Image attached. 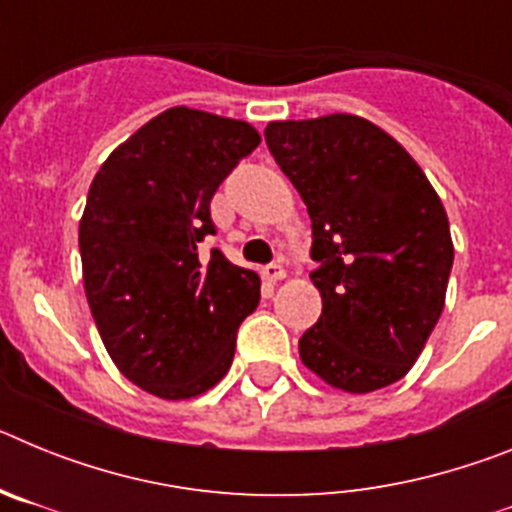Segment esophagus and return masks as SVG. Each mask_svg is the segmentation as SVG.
Masks as SVG:
<instances>
[{"mask_svg": "<svg viewBox=\"0 0 512 512\" xmlns=\"http://www.w3.org/2000/svg\"><path fill=\"white\" fill-rule=\"evenodd\" d=\"M264 277L269 279V282H282V279L287 277V271H284L282 264H269L264 269Z\"/></svg>", "mask_w": 512, "mask_h": 512, "instance_id": "34e87169", "label": "esophagus"}]
</instances>
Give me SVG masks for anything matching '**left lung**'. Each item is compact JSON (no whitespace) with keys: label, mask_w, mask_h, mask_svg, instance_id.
<instances>
[{"label":"left lung","mask_w":512,"mask_h":512,"mask_svg":"<svg viewBox=\"0 0 512 512\" xmlns=\"http://www.w3.org/2000/svg\"><path fill=\"white\" fill-rule=\"evenodd\" d=\"M312 220L320 320L300 359L351 395L410 372L446 302L449 217L415 158L359 115L279 120L264 130Z\"/></svg>","instance_id":"left-lung-1"}]
</instances>
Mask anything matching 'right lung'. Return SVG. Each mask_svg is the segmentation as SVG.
<instances>
[{"label":"right lung","instance_id":"right-lung-1","mask_svg":"<svg viewBox=\"0 0 512 512\" xmlns=\"http://www.w3.org/2000/svg\"><path fill=\"white\" fill-rule=\"evenodd\" d=\"M261 143L243 120L171 107L107 156L79 223L89 310L115 366L161 400H189L228 374L235 333L259 305L256 271L197 246L210 200Z\"/></svg>","mask_w":512,"mask_h":512}]
</instances>
